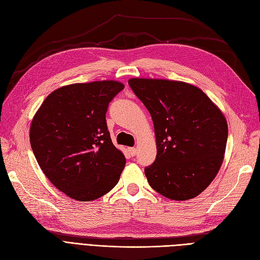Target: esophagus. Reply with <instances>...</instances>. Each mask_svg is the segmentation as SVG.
Returning <instances> with one entry per match:
<instances>
[{
  "instance_id": "34e87169",
  "label": "esophagus",
  "mask_w": 260,
  "mask_h": 260,
  "mask_svg": "<svg viewBox=\"0 0 260 260\" xmlns=\"http://www.w3.org/2000/svg\"><path fill=\"white\" fill-rule=\"evenodd\" d=\"M128 151H129V154L131 156H135L137 154V148L136 147H129Z\"/></svg>"
}]
</instances>
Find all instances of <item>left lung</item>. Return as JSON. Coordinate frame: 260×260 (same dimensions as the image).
Instances as JSON below:
<instances>
[{
	"instance_id": "obj_1",
	"label": "left lung",
	"mask_w": 260,
	"mask_h": 260,
	"mask_svg": "<svg viewBox=\"0 0 260 260\" xmlns=\"http://www.w3.org/2000/svg\"><path fill=\"white\" fill-rule=\"evenodd\" d=\"M128 83L154 122L157 155L144 169L149 185L175 201L198 196L221 167L228 140L223 114L192 84L142 78Z\"/></svg>"
}]
</instances>
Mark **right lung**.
<instances>
[{
	"label": "right lung",
	"mask_w": 260,
	"mask_h": 260,
	"mask_svg": "<svg viewBox=\"0 0 260 260\" xmlns=\"http://www.w3.org/2000/svg\"><path fill=\"white\" fill-rule=\"evenodd\" d=\"M124 85L113 80L75 83L52 92L35 115L30 144L52 184L89 202L117 184L125 158L115 147L106 113Z\"/></svg>",
	"instance_id": "add662e5"
}]
</instances>
